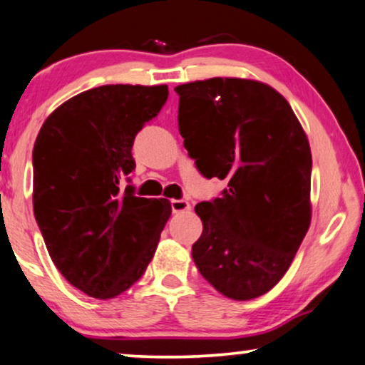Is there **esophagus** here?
<instances>
[{"mask_svg":"<svg viewBox=\"0 0 365 365\" xmlns=\"http://www.w3.org/2000/svg\"><path fill=\"white\" fill-rule=\"evenodd\" d=\"M170 207H172L173 213H182L190 210V203L187 200H170Z\"/></svg>","mask_w":365,"mask_h":365,"instance_id":"esophagus-1","label":"esophagus"}]
</instances>
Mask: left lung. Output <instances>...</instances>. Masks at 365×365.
<instances>
[{
  "mask_svg": "<svg viewBox=\"0 0 365 365\" xmlns=\"http://www.w3.org/2000/svg\"><path fill=\"white\" fill-rule=\"evenodd\" d=\"M175 91L198 172L228 180L220 198L195 207L193 262L225 297L255 299L284 277L309 230V140L289 101L260 81L210 78Z\"/></svg>",
  "mask_w": 365,
  "mask_h": 365,
  "instance_id": "1",
  "label": "left lung"
}]
</instances>
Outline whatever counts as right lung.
Listing matches in <instances>:
<instances>
[{
	"label": "right lung",
	"instance_id": "1",
	"mask_svg": "<svg viewBox=\"0 0 365 365\" xmlns=\"http://www.w3.org/2000/svg\"><path fill=\"white\" fill-rule=\"evenodd\" d=\"M168 86L103 85L58 106L33 148V210L48 254L73 287L113 299L157 250L172 207L135 197L132 147Z\"/></svg>",
	"mask_w": 365,
	"mask_h": 365
}]
</instances>
